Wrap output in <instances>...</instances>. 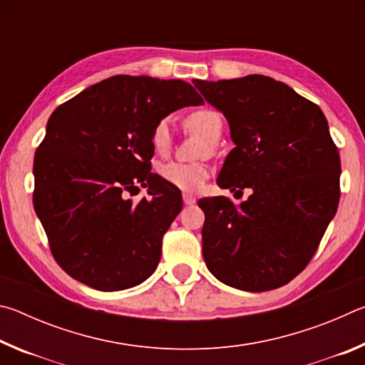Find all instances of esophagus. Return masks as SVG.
Masks as SVG:
<instances>
[{
    "instance_id": "1",
    "label": "esophagus",
    "mask_w": 365,
    "mask_h": 365,
    "mask_svg": "<svg viewBox=\"0 0 365 365\" xmlns=\"http://www.w3.org/2000/svg\"><path fill=\"white\" fill-rule=\"evenodd\" d=\"M182 197H183V202L187 206H191V205H195V202H196V197L191 193H183Z\"/></svg>"
}]
</instances>
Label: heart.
<instances>
[{
    "label": "heart",
    "instance_id": "heart-1",
    "mask_svg": "<svg viewBox=\"0 0 365 365\" xmlns=\"http://www.w3.org/2000/svg\"><path fill=\"white\" fill-rule=\"evenodd\" d=\"M187 127L195 133L201 135L209 143H217L222 130H224V120L217 110L201 109L190 114L187 119ZM151 145L154 151L165 154L172 145V125L169 119H163L156 123L151 133ZM160 177L172 187L183 191H197L209 177V168L201 163H172L164 164L159 169Z\"/></svg>",
    "mask_w": 365,
    "mask_h": 365
}]
</instances>
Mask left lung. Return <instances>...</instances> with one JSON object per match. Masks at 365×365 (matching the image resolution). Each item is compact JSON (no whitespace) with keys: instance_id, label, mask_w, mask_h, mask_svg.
Returning a JSON list of instances; mask_svg holds the SVG:
<instances>
[{"instance_id":"1","label":"left lung","mask_w":365,"mask_h":365,"mask_svg":"<svg viewBox=\"0 0 365 365\" xmlns=\"http://www.w3.org/2000/svg\"><path fill=\"white\" fill-rule=\"evenodd\" d=\"M225 115L235 143L217 183L243 195L197 201L202 256L215 279L243 292L287 285L311 261L339 201V154L317 104L265 76L193 80Z\"/></svg>"}]
</instances>
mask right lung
Instances as JSON below:
<instances>
[{"label": "right lung", "mask_w": 365, "mask_h": 365, "mask_svg": "<svg viewBox=\"0 0 365 365\" xmlns=\"http://www.w3.org/2000/svg\"><path fill=\"white\" fill-rule=\"evenodd\" d=\"M202 103L183 80L114 76L49 117L34 160V207L72 279L119 292L156 270L182 195L151 172V133L165 115ZM138 186L152 197L133 205L126 193Z\"/></svg>", "instance_id": "right-lung-1"}]
</instances>
